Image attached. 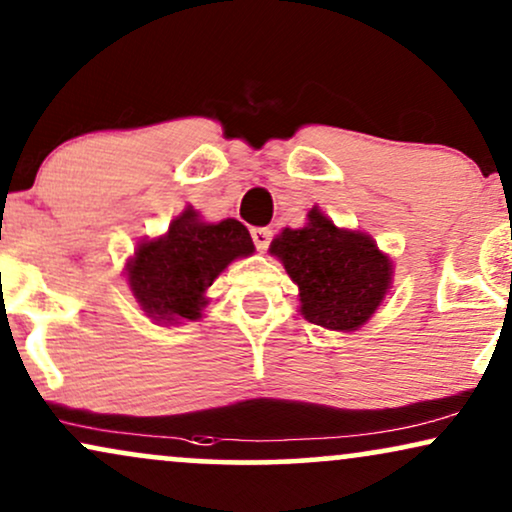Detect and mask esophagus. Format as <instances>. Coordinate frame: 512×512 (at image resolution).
Wrapping results in <instances>:
<instances>
[{
  "instance_id": "1",
  "label": "esophagus",
  "mask_w": 512,
  "mask_h": 512,
  "mask_svg": "<svg viewBox=\"0 0 512 512\" xmlns=\"http://www.w3.org/2000/svg\"><path fill=\"white\" fill-rule=\"evenodd\" d=\"M250 234H252V241H255V245H257V250L264 252L269 248V243H271V231L269 229H264V226H257V229H252Z\"/></svg>"
}]
</instances>
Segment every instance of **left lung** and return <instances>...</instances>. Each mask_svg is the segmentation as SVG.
I'll use <instances>...</instances> for the list:
<instances>
[{
    "instance_id": "obj_1",
    "label": "left lung",
    "mask_w": 512,
    "mask_h": 512,
    "mask_svg": "<svg viewBox=\"0 0 512 512\" xmlns=\"http://www.w3.org/2000/svg\"><path fill=\"white\" fill-rule=\"evenodd\" d=\"M297 286L300 312L328 331H359L392 290L390 255L364 231L342 229L316 208L300 229H283L269 245Z\"/></svg>"
}]
</instances>
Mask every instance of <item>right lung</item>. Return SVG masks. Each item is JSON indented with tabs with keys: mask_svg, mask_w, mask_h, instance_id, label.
Here are the masks:
<instances>
[{
	"mask_svg": "<svg viewBox=\"0 0 512 512\" xmlns=\"http://www.w3.org/2000/svg\"><path fill=\"white\" fill-rule=\"evenodd\" d=\"M255 243L238 219L205 222L191 205L155 238H141L125 264L127 286L148 319L160 326L198 321L208 288L231 262L250 257Z\"/></svg>",
	"mask_w": 512,
	"mask_h": 512,
	"instance_id": "right-lung-1",
	"label": "right lung"
}]
</instances>
